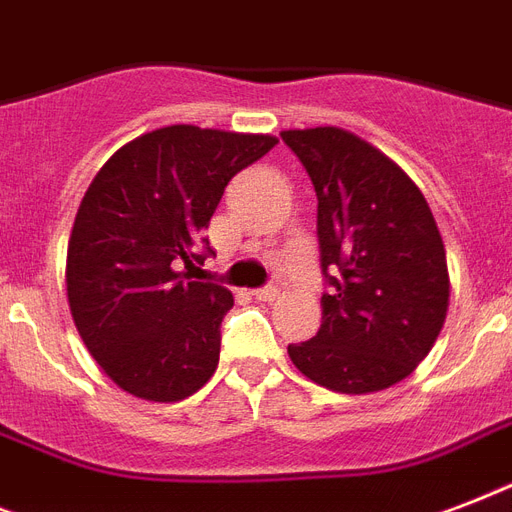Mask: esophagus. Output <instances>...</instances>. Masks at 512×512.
I'll list each match as a JSON object with an SVG mask.
<instances>
[{"label":"esophagus","instance_id":"obj_1","mask_svg":"<svg viewBox=\"0 0 512 512\" xmlns=\"http://www.w3.org/2000/svg\"><path fill=\"white\" fill-rule=\"evenodd\" d=\"M252 297H255V300H260V303H273V300L279 297V289H276V287H260V289H255V292H252Z\"/></svg>","mask_w":512,"mask_h":512}]
</instances>
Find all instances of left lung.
Here are the masks:
<instances>
[{"mask_svg":"<svg viewBox=\"0 0 512 512\" xmlns=\"http://www.w3.org/2000/svg\"><path fill=\"white\" fill-rule=\"evenodd\" d=\"M319 199L321 327L289 345L308 380L337 393L396 385L428 356L449 308L438 225L420 188L366 140L337 127L287 130Z\"/></svg>","mask_w":512,"mask_h":512,"instance_id":"obj_1","label":"left lung"}]
</instances>
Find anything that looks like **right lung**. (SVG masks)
I'll use <instances>...</instances> for the list:
<instances>
[{
    "label": "right lung",
    "instance_id": "1",
    "mask_svg": "<svg viewBox=\"0 0 512 512\" xmlns=\"http://www.w3.org/2000/svg\"><path fill=\"white\" fill-rule=\"evenodd\" d=\"M276 143L162 127L119 148L84 193L68 241V305L92 358L132 396L180 401L215 374L233 295L191 281L212 255L204 228L231 177Z\"/></svg>",
    "mask_w": 512,
    "mask_h": 512
}]
</instances>
